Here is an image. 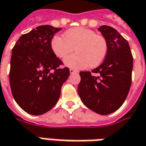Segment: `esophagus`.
<instances>
[{
	"label": "esophagus",
	"instance_id": "esophagus-1",
	"mask_svg": "<svg viewBox=\"0 0 146 146\" xmlns=\"http://www.w3.org/2000/svg\"><path fill=\"white\" fill-rule=\"evenodd\" d=\"M69 72H70V73H71V74L78 73V71H77V70H75V69H73V68H69Z\"/></svg>",
	"mask_w": 146,
	"mask_h": 146
}]
</instances>
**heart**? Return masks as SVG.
I'll list each match as a JSON object with an SVG mask.
<instances>
[{"mask_svg": "<svg viewBox=\"0 0 146 146\" xmlns=\"http://www.w3.org/2000/svg\"><path fill=\"white\" fill-rule=\"evenodd\" d=\"M64 37L55 35L51 40V48L56 57L64 59L74 48L77 52L64 60L68 67L82 69L96 67L104 60L108 53V42L103 35L93 30L76 27L68 30Z\"/></svg>", "mask_w": 146, "mask_h": 146, "instance_id": "heart-1", "label": "heart"}]
</instances>
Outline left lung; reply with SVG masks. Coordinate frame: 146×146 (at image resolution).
<instances>
[{
    "instance_id": "8db88e82",
    "label": "left lung",
    "mask_w": 146,
    "mask_h": 146,
    "mask_svg": "<svg viewBox=\"0 0 146 146\" xmlns=\"http://www.w3.org/2000/svg\"><path fill=\"white\" fill-rule=\"evenodd\" d=\"M108 42L103 63L91 72H81L78 94L91 111L108 115L118 110L128 96L132 83L133 57L128 41L114 28H98ZM97 73V77L91 74Z\"/></svg>"
}]
</instances>
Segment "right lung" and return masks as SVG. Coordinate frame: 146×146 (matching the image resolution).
I'll list each match as a JSON object with an SVG mask.
<instances>
[{
	"label": "right lung",
	"mask_w": 146,
	"mask_h": 146,
	"mask_svg": "<svg viewBox=\"0 0 146 146\" xmlns=\"http://www.w3.org/2000/svg\"><path fill=\"white\" fill-rule=\"evenodd\" d=\"M60 28L43 25L23 35L12 49L9 84L13 98L26 112L46 113L56 105L69 68L55 56L51 40Z\"/></svg>",
	"instance_id": "1"
}]
</instances>
